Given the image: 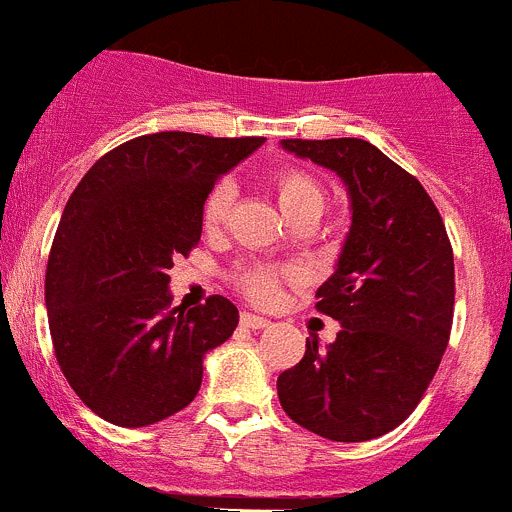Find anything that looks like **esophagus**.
Listing matches in <instances>:
<instances>
[{
	"mask_svg": "<svg viewBox=\"0 0 512 512\" xmlns=\"http://www.w3.org/2000/svg\"><path fill=\"white\" fill-rule=\"evenodd\" d=\"M268 323H271L268 318L256 316V313H249V311L241 313V326H246V328H266Z\"/></svg>",
	"mask_w": 512,
	"mask_h": 512,
	"instance_id": "obj_1",
	"label": "esophagus"
}]
</instances>
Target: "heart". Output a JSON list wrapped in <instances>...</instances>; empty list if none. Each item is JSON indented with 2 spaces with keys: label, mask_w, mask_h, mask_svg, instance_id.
<instances>
[{
  "label": "heart",
  "mask_w": 512,
  "mask_h": 512,
  "mask_svg": "<svg viewBox=\"0 0 512 512\" xmlns=\"http://www.w3.org/2000/svg\"><path fill=\"white\" fill-rule=\"evenodd\" d=\"M273 194H276L278 206H281L283 216L288 221L303 219V216H313L321 219L326 211V191L323 186L313 179L311 174L298 169H283L271 179ZM236 189L231 181H219L214 189L209 191L204 201V229L216 231L226 224L229 219L231 204H234ZM286 273L271 271V268H249L236 276L241 291L251 298V301L268 306V303L278 301L281 296V286Z\"/></svg>",
  "instance_id": "heart-1"
}]
</instances>
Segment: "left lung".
<instances>
[{"label":"left lung","instance_id":"left-lung-1","mask_svg":"<svg viewBox=\"0 0 512 512\" xmlns=\"http://www.w3.org/2000/svg\"><path fill=\"white\" fill-rule=\"evenodd\" d=\"M281 149L331 169L351 201V229L316 308L336 341L278 376L291 421L321 438L361 443L401 426L426 393L450 338L453 249L416 176L363 139H283Z\"/></svg>","mask_w":512,"mask_h":512}]
</instances>
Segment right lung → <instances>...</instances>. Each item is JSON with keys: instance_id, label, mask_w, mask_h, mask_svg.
<instances>
[{"instance_id": "1", "label": "right lung", "mask_w": 512, "mask_h": 512, "mask_svg": "<svg viewBox=\"0 0 512 512\" xmlns=\"http://www.w3.org/2000/svg\"><path fill=\"white\" fill-rule=\"evenodd\" d=\"M263 141L146 134L101 156L69 196L44 301L62 373L104 421L144 428L189 406L206 353L239 326L224 296L171 306L166 271L199 244L216 181Z\"/></svg>"}]
</instances>
